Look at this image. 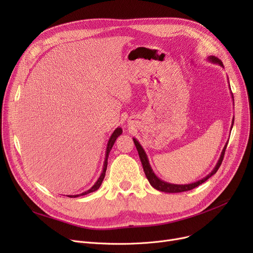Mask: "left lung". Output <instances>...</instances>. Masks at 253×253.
I'll return each mask as SVG.
<instances>
[{"mask_svg":"<svg viewBox=\"0 0 253 253\" xmlns=\"http://www.w3.org/2000/svg\"><path fill=\"white\" fill-rule=\"evenodd\" d=\"M208 59H209L211 62L217 63V64H219L220 66H222V68H223L222 62H221L217 57H215V56H209ZM233 98H234V97H233ZM232 125H234V120H233V124H232ZM133 141H134V144H135L136 150H137L138 155H139V158H140V161H141V164H142V168H143V171H144V174H145V176H147L149 182L151 183L152 187L155 188L156 190L160 191V192H165V193H181V192H185V191H191V190L197 188L198 185H200V184H202L203 182H205L208 178H210L212 175L216 173V171L218 170L219 166L221 165V162H222V160H223L224 152H225V149H227V145H228V143H225V145H224V148H223V150H222V152H221V155H220V157H219V160H218L216 166L214 167V169L212 170L206 177H204V178H202V179H200V180H198V181H196V182L189 183V184H173V183H169V182L163 181L162 179L159 178V177L154 173V171H153V169L151 168V165H150V163H149L147 154H145L144 150L142 149V147H141V145L139 144V142H138L135 138H133Z\"/></svg>","mask_w":253,"mask_h":253,"instance_id":"left-lung-1","label":"left lung"}]
</instances>
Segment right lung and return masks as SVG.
<instances>
[{"mask_svg": "<svg viewBox=\"0 0 253 253\" xmlns=\"http://www.w3.org/2000/svg\"><path fill=\"white\" fill-rule=\"evenodd\" d=\"M121 134H122V128L118 127V128L113 132L112 136L110 137V140H109V142H108V147H106V154H105V160H104V163H103V169H102V172H101V174H100L99 178H98L97 181L94 183V185H93V187H92L91 189H89L88 191H86V192H84V193H82V194H79V195H70V196H68V197H70V198H76V197H80V196H84V195H87V194H89V193L95 192L96 190L99 189L100 184L102 183V180H103V178H104V176H105L106 167H108V158H109V154H110V152H111V150H112V148H113V145H114L116 139L118 138L119 135H121Z\"/></svg>", "mask_w": 253, "mask_h": 253, "instance_id": "obj_1", "label": "right lung"}]
</instances>
